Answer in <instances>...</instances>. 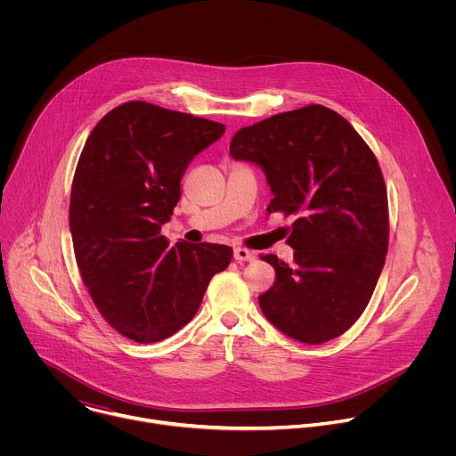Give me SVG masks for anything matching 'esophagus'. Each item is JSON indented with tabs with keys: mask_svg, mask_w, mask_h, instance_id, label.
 Here are the masks:
<instances>
[{
	"mask_svg": "<svg viewBox=\"0 0 456 456\" xmlns=\"http://www.w3.org/2000/svg\"><path fill=\"white\" fill-rule=\"evenodd\" d=\"M256 257V254L245 247H238L234 248V259L236 262H252V259Z\"/></svg>",
	"mask_w": 456,
	"mask_h": 456,
	"instance_id": "34e87169",
	"label": "esophagus"
}]
</instances>
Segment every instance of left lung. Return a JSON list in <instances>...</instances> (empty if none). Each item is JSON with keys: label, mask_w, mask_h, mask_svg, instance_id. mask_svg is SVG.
<instances>
[{"label": "left lung", "mask_w": 456, "mask_h": 456, "mask_svg": "<svg viewBox=\"0 0 456 456\" xmlns=\"http://www.w3.org/2000/svg\"><path fill=\"white\" fill-rule=\"evenodd\" d=\"M231 157L265 171L269 213L294 216L289 265L257 297L265 317L289 338L321 345L345 334L364 312L387 252V192L373 151L338 111L321 104L241 127Z\"/></svg>", "instance_id": "left-lung-1"}]
</instances>
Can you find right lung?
I'll return each instance as SVG.
<instances>
[{
    "mask_svg": "<svg viewBox=\"0 0 456 456\" xmlns=\"http://www.w3.org/2000/svg\"><path fill=\"white\" fill-rule=\"evenodd\" d=\"M225 126L144 101L108 111L79 157L70 231L81 278L101 315L135 343L162 341L197 314L232 248L169 247L160 234L180 200V180Z\"/></svg>",
    "mask_w": 456,
    "mask_h": 456,
    "instance_id": "add662e5",
    "label": "right lung"
}]
</instances>
